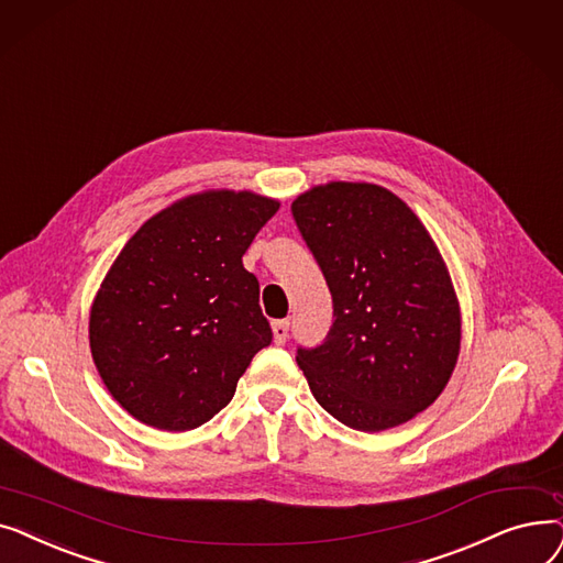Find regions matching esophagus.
I'll use <instances>...</instances> for the list:
<instances>
[{"label":"esophagus","mask_w":563,"mask_h":563,"mask_svg":"<svg viewBox=\"0 0 563 563\" xmlns=\"http://www.w3.org/2000/svg\"><path fill=\"white\" fill-rule=\"evenodd\" d=\"M288 320L286 318H282V320H273V334H275V343L277 345H282V343H286V339H288Z\"/></svg>","instance_id":"34e87169"}]
</instances>
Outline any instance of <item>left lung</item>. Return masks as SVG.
<instances>
[{
    "instance_id": "left-lung-1",
    "label": "left lung",
    "mask_w": 563,
    "mask_h": 563,
    "mask_svg": "<svg viewBox=\"0 0 563 563\" xmlns=\"http://www.w3.org/2000/svg\"><path fill=\"white\" fill-rule=\"evenodd\" d=\"M290 210L334 307L325 341L298 347L313 398L355 431L410 421L442 394L461 353V307L433 238L373 183L318 185Z\"/></svg>"
}]
</instances>
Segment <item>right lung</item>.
I'll return each instance as SVG.
<instances>
[{
	"label": "right lung",
	"mask_w": 563,
	"mask_h": 563,
	"mask_svg": "<svg viewBox=\"0 0 563 563\" xmlns=\"http://www.w3.org/2000/svg\"><path fill=\"white\" fill-rule=\"evenodd\" d=\"M279 201L210 190L146 220L104 275L89 343L121 408L159 431L216 417L273 330L243 254Z\"/></svg>",
	"instance_id": "right-lung-1"
}]
</instances>
